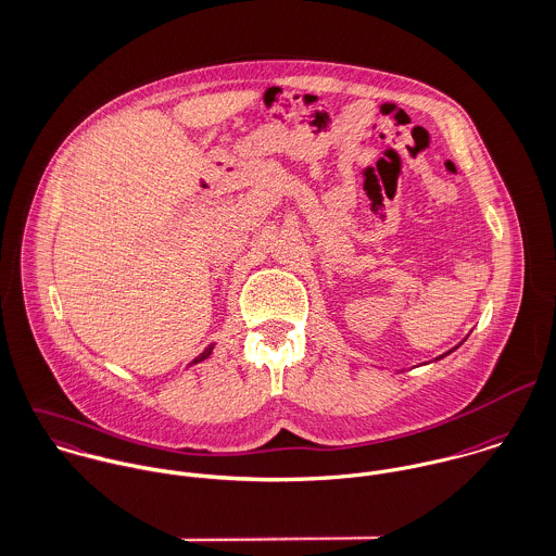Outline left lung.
<instances>
[{
  "mask_svg": "<svg viewBox=\"0 0 556 556\" xmlns=\"http://www.w3.org/2000/svg\"><path fill=\"white\" fill-rule=\"evenodd\" d=\"M448 352H453V350H448ZM448 352H444V354H441V356H439V358H443V356H446V354H448Z\"/></svg>",
  "mask_w": 556,
  "mask_h": 556,
  "instance_id": "1",
  "label": "left lung"
}]
</instances>
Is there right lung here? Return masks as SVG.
Segmentation results:
<instances>
[{
    "label": "right lung",
    "mask_w": 556,
    "mask_h": 556,
    "mask_svg": "<svg viewBox=\"0 0 556 556\" xmlns=\"http://www.w3.org/2000/svg\"><path fill=\"white\" fill-rule=\"evenodd\" d=\"M213 348H215V345H211V348H206V350H204V352H202V354H200V356H198V358H193V363H191V365H195V363H202V361H204V358H208V356H211V352H213Z\"/></svg>",
    "instance_id": "1"
}]
</instances>
